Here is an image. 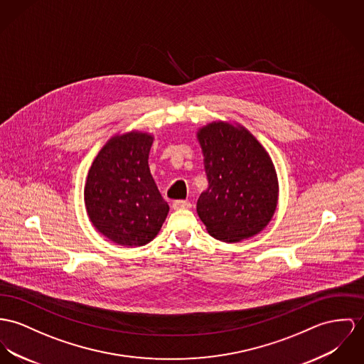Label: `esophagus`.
I'll return each instance as SVG.
<instances>
[{
	"instance_id": "34e87169",
	"label": "esophagus",
	"mask_w": 364,
	"mask_h": 364,
	"mask_svg": "<svg viewBox=\"0 0 364 364\" xmlns=\"http://www.w3.org/2000/svg\"><path fill=\"white\" fill-rule=\"evenodd\" d=\"M191 206L193 205L188 200H174L173 202V209H176V210H178V209H190Z\"/></svg>"
}]
</instances>
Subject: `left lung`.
Here are the masks:
<instances>
[{"instance_id": "left-lung-1", "label": "left lung", "mask_w": 364, "mask_h": 364, "mask_svg": "<svg viewBox=\"0 0 364 364\" xmlns=\"http://www.w3.org/2000/svg\"><path fill=\"white\" fill-rule=\"evenodd\" d=\"M209 187L196 203L208 232L238 242L260 232L277 208L279 183L266 149L248 130L213 122L198 132Z\"/></svg>"}]
</instances>
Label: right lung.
Listing matches in <instances>:
<instances>
[{"mask_svg": "<svg viewBox=\"0 0 364 364\" xmlns=\"http://www.w3.org/2000/svg\"><path fill=\"white\" fill-rule=\"evenodd\" d=\"M152 136L132 132L108 141L87 176L84 202L94 227L119 245L142 247L168 213L148 166Z\"/></svg>", "mask_w": 364, "mask_h": 364, "instance_id": "add662e5", "label": "right lung"}]
</instances>
